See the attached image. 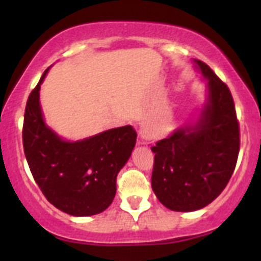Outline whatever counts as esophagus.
Here are the masks:
<instances>
[{"label":"esophagus","instance_id":"esophagus-1","mask_svg":"<svg viewBox=\"0 0 261 261\" xmlns=\"http://www.w3.org/2000/svg\"><path fill=\"white\" fill-rule=\"evenodd\" d=\"M140 138H141V140L144 141V144H149L150 140L152 139L151 135H150L146 130H144V128H141L140 130Z\"/></svg>","mask_w":261,"mask_h":261}]
</instances>
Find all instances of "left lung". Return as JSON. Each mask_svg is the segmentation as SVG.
Here are the masks:
<instances>
[{
  "instance_id": "8db88e82",
  "label": "left lung",
  "mask_w": 261,
  "mask_h": 261,
  "mask_svg": "<svg viewBox=\"0 0 261 261\" xmlns=\"http://www.w3.org/2000/svg\"><path fill=\"white\" fill-rule=\"evenodd\" d=\"M207 78L208 99L194 126L177 128L152 146L151 188L167 208H203L225 189L240 150V126L232 94L206 63L194 60Z\"/></svg>"
}]
</instances>
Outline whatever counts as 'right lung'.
<instances>
[{
    "instance_id": "obj_1",
    "label": "right lung",
    "mask_w": 261,
    "mask_h": 261,
    "mask_svg": "<svg viewBox=\"0 0 261 261\" xmlns=\"http://www.w3.org/2000/svg\"><path fill=\"white\" fill-rule=\"evenodd\" d=\"M26 102L22 144L34 179L50 203L72 216L103 212L116 194V178L136 143L131 126L111 128L81 141H64L45 125L39 91Z\"/></svg>"
}]
</instances>
